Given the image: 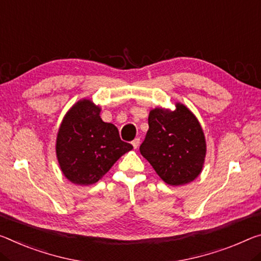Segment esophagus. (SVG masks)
Instances as JSON below:
<instances>
[{
    "label": "esophagus",
    "instance_id": "34e87169",
    "mask_svg": "<svg viewBox=\"0 0 261 261\" xmlns=\"http://www.w3.org/2000/svg\"><path fill=\"white\" fill-rule=\"evenodd\" d=\"M131 144H132V146H134V148H137L139 146V144H140V139L136 138V139L132 140Z\"/></svg>",
    "mask_w": 261,
    "mask_h": 261
}]
</instances>
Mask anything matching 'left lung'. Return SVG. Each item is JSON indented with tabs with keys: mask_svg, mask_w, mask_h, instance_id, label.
Masks as SVG:
<instances>
[{
	"mask_svg": "<svg viewBox=\"0 0 261 261\" xmlns=\"http://www.w3.org/2000/svg\"><path fill=\"white\" fill-rule=\"evenodd\" d=\"M139 151L161 180L171 186H182L201 174L206 153L205 137L196 116L176 102L175 110L150 111L148 130Z\"/></svg>",
	"mask_w": 261,
	"mask_h": 261,
	"instance_id": "1",
	"label": "left lung"
}]
</instances>
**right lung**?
<instances>
[{"label":"right lung","mask_w":261,"mask_h":261,"mask_svg":"<svg viewBox=\"0 0 261 261\" xmlns=\"http://www.w3.org/2000/svg\"><path fill=\"white\" fill-rule=\"evenodd\" d=\"M101 108L82 98L64 116L57 135L56 153L66 179L74 185L97 182L124 153L132 150L122 142L117 127L102 121Z\"/></svg>","instance_id":"1"}]
</instances>
